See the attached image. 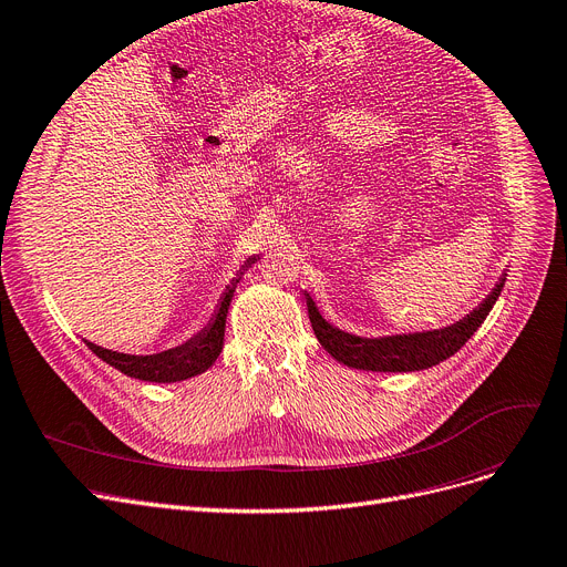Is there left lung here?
<instances>
[{"mask_svg": "<svg viewBox=\"0 0 567 567\" xmlns=\"http://www.w3.org/2000/svg\"><path fill=\"white\" fill-rule=\"evenodd\" d=\"M507 280V270H503L496 287L486 293V299L458 322L431 329V331H414V333H396V336H380V338H363L333 327L317 310L310 293L306 291L308 315L312 322V331L322 348L340 363L357 368V371H373V373H412L424 371V368L437 365L440 361L456 354L471 336L482 327L491 308L496 306L501 291Z\"/></svg>", "mask_w": 567, "mask_h": 567, "instance_id": "obj_1", "label": "left lung"}]
</instances>
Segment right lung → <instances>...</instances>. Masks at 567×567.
Listing matches in <instances>:
<instances>
[{
	"mask_svg": "<svg viewBox=\"0 0 567 567\" xmlns=\"http://www.w3.org/2000/svg\"><path fill=\"white\" fill-rule=\"evenodd\" d=\"M257 259L259 257L255 255L240 266L236 278L227 285L223 297H219V303L210 317V322L199 333L178 344V348H171L157 354H125V352H113V350L100 348V344H94L90 340H85V344L102 361L117 368L120 373L143 382H181L194 375H202L215 363L219 352H223L227 312L234 299L236 285L245 276V270H248Z\"/></svg>",
	"mask_w": 567,
	"mask_h": 567,
	"instance_id": "add662e5",
	"label": "right lung"
}]
</instances>
